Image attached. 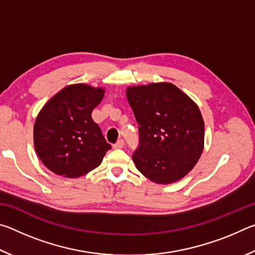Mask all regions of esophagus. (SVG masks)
<instances>
[{"label": "esophagus", "instance_id": "34e87169", "mask_svg": "<svg viewBox=\"0 0 255 255\" xmlns=\"http://www.w3.org/2000/svg\"><path fill=\"white\" fill-rule=\"evenodd\" d=\"M125 146V140L124 139H119L117 143L114 145V148H123Z\"/></svg>", "mask_w": 255, "mask_h": 255}]
</instances>
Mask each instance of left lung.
<instances>
[{"mask_svg":"<svg viewBox=\"0 0 255 255\" xmlns=\"http://www.w3.org/2000/svg\"><path fill=\"white\" fill-rule=\"evenodd\" d=\"M127 99L139 125V146L132 154L137 170L159 184L182 179L204 149L199 108L171 83L130 86Z\"/></svg>","mask_w":255,"mask_h":255,"instance_id":"obj_1","label":"left lung"}]
</instances>
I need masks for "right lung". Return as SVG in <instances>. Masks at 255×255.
<instances>
[{"mask_svg":"<svg viewBox=\"0 0 255 255\" xmlns=\"http://www.w3.org/2000/svg\"><path fill=\"white\" fill-rule=\"evenodd\" d=\"M103 96L101 88L68 85L40 110L33 127V143L47 169L65 178H79L100 165L111 145L91 114Z\"/></svg>","mask_w":255,"mask_h":255,"instance_id":"obj_1","label":"right lung"}]
</instances>
